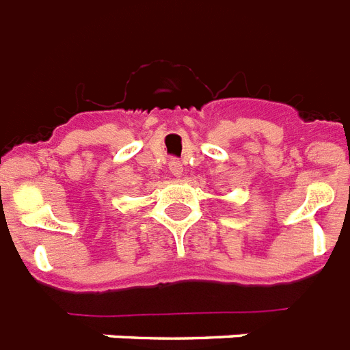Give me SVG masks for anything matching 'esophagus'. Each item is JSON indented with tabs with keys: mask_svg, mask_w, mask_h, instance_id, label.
I'll list each match as a JSON object with an SVG mask.
<instances>
[{
	"mask_svg": "<svg viewBox=\"0 0 350 350\" xmlns=\"http://www.w3.org/2000/svg\"><path fill=\"white\" fill-rule=\"evenodd\" d=\"M167 166H170V172H172L175 177H180V175H183V162L178 161V159H172V161L167 162Z\"/></svg>",
	"mask_w": 350,
	"mask_h": 350,
	"instance_id": "esophagus-1",
	"label": "esophagus"
}]
</instances>
